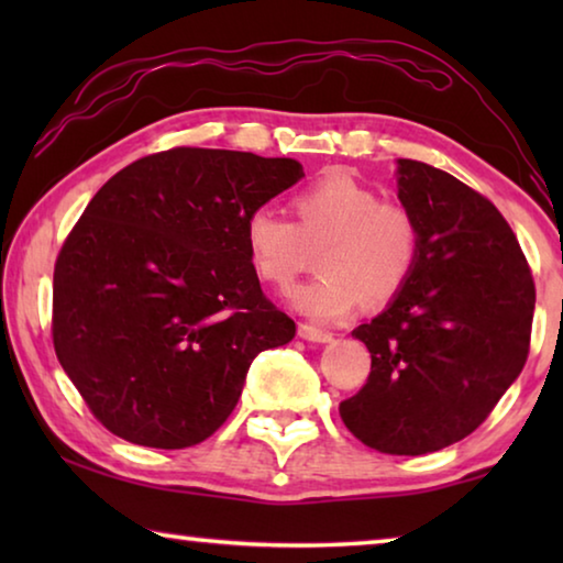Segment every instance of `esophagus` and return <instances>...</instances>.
Instances as JSON below:
<instances>
[{"label":"esophagus","mask_w":563,"mask_h":563,"mask_svg":"<svg viewBox=\"0 0 563 563\" xmlns=\"http://www.w3.org/2000/svg\"><path fill=\"white\" fill-rule=\"evenodd\" d=\"M298 335H300L302 340H310V342H330V340H332V332H330V330L308 325V322H300V325H298Z\"/></svg>","instance_id":"1"}]
</instances>
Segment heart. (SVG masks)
Returning a JSON list of instances; mask_svg holds the SVG:
<instances>
[{
  "instance_id": "obj_1",
  "label": "heart",
  "mask_w": 563,
  "mask_h": 563,
  "mask_svg": "<svg viewBox=\"0 0 563 563\" xmlns=\"http://www.w3.org/2000/svg\"><path fill=\"white\" fill-rule=\"evenodd\" d=\"M295 218L255 208L245 218V251L255 273L275 288H288L318 251L316 280L290 292L302 316L335 320L365 298L385 305L397 298L415 271L419 233L412 213L379 201L373 188L347 174H330L300 190Z\"/></svg>"
}]
</instances>
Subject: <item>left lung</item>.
Here are the masks:
<instances>
[{
  "label": "left lung",
  "instance_id": "left-lung-1",
  "mask_svg": "<svg viewBox=\"0 0 563 563\" xmlns=\"http://www.w3.org/2000/svg\"><path fill=\"white\" fill-rule=\"evenodd\" d=\"M397 198L419 233L415 271L373 322L365 387L340 402L362 444L427 454L472 434L519 377L537 290L497 206L422 161H397Z\"/></svg>",
  "mask_w": 563,
  "mask_h": 563
}]
</instances>
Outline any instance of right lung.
<instances>
[{
    "label": "right lung",
    "mask_w": 563,
    "mask_h": 563,
    "mask_svg": "<svg viewBox=\"0 0 563 563\" xmlns=\"http://www.w3.org/2000/svg\"><path fill=\"white\" fill-rule=\"evenodd\" d=\"M292 158L170 148L91 198L54 265L52 338L121 440L184 450L238 405L247 367L295 338L245 251V218L298 184Z\"/></svg>",
    "instance_id": "1"
}]
</instances>
